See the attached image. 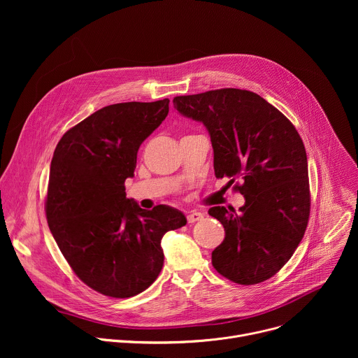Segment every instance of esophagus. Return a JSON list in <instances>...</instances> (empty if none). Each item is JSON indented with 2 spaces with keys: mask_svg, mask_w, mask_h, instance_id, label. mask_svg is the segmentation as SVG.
Instances as JSON below:
<instances>
[{
  "mask_svg": "<svg viewBox=\"0 0 358 358\" xmlns=\"http://www.w3.org/2000/svg\"><path fill=\"white\" fill-rule=\"evenodd\" d=\"M202 218H203V214H202V213H198V211H191V213H188V215H187L188 224H194V222H196V221H201Z\"/></svg>",
  "mask_w": 358,
  "mask_h": 358,
  "instance_id": "obj_1",
  "label": "esophagus"
}]
</instances>
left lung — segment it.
Listing matches in <instances>:
<instances>
[{"mask_svg": "<svg viewBox=\"0 0 358 358\" xmlns=\"http://www.w3.org/2000/svg\"><path fill=\"white\" fill-rule=\"evenodd\" d=\"M173 103L207 127L215 177L243 181L235 185L245 196L239 213L225 207L208 211L225 229V239L213 250L214 268L239 285L272 278L292 258L310 215L308 156L297 130L249 90H208L177 96Z\"/></svg>", "mask_w": 358, "mask_h": 358, "instance_id": "obj_1", "label": "left lung"}]
</instances>
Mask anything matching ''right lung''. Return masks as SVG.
Here are the masks:
<instances>
[{"label":"right lung","instance_id":"right-lung-1","mask_svg":"<svg viewBox=\"0 0 358 358\" xmlns=\"http://www.w3.org/2000/svg\"><path fill=\"white\" fill-rule=\"evenodd\" d=\"M169 99L100 109L69 129L50 162L45 213L76 276L93 290L126 299L162 272L166 232L187 224L167 206L151 211L126 198L140 144L169 115Z\"/></svg>","mask_w":358,"mask_h":358}]
</instances>
